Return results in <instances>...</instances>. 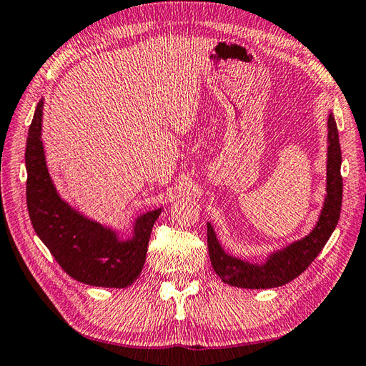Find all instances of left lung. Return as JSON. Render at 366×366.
<instances>
[{
    "label": "left lung",
    "instance_id": "8db88e82",
    "mask_svg": "<svg viewBox=\"0 0 366 366\" xmlns=\"http://www.w3.org/2000/svg\"><path fill=\"white\" fill-rule=\"evenodd\" d=\"M327 187L325 207L313 231L302 240L288 244L282 251L271 254L262 265L235 259L224 252L218 243L214 227L207 223V248L212 267L223 282L240 288H274L290 282L309 268L332 235L342 210L343 179L342 149L338 142V129L334 115L327 120Z\"/></svg>",
    "mask_w": 366,
    "mask_h": 366
}]
</instances>
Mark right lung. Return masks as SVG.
<instances>
[{"label":"right lung","mask_w":366,"mask_h":366,"mask_svg":"<svg viewBox=\"0 0 366 366\" xmlns=\"http://www.w3.org/2000/svg\"><path fill=\"white\" fill-rule=\"evenodd\" d=\"M40 101L26 140V204L34 231L68 276L93 287L124 288L142 273L152 226L162 209L147 212L134 224V237L122 242L110 229L82 217L59 197L41 144Z\"/></svg>","instance_id":"1"}]
</instances>
